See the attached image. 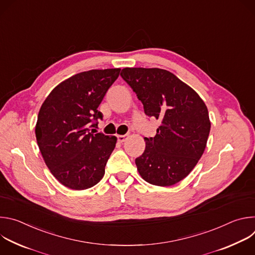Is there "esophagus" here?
I'll use <instances>...</instances> for the list:
<instances>
[{
    "label": "esophagus",
    "mask_w": 255,
    "mask_h": 255,
    "mask_svg": "<svg viewBox=\"0 0 255 255\" xmlns=\"http://www.w3.org/2000/svg\"><path fill=\"white\" fill-rule=\"evenodd\" d=\"M127 136H128V135H117V139H118L119 142L122 143V142H124V141L126 140Z\"/></svg>",
    "instance_id": "1"
}]
</instances>
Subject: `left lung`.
<instances>
[{"label":"left lung","mask_w":255,"mask_h":255,"mask_svg":"<svg viewBox=\"0 0 255 255\" xmlns=\"http://www.w3.org/2000/svg\"><path fill=\"white\" fill-rule=\"evenodd\" d=\"M122 79L142 102L144 112L160 120L154 137H145V150L135 159L147 183L169 187L184 179L204 153L211 122L200 96L170 71L125 67Z\"/></svg>","instance_id":"8db88e82"}]
</instances>
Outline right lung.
Masks as SVG:
<instances>
[{
	"label": "right lung",
	"instance_id": "add662e5",
	"mask_svg": "<svg viewBox=\"0 0 255 255\" xmlns=\"http://www.w3.org/2000/svg\"><path fill=\"white\" fill-rule=\"evenodd\" d=\"M120 68L92 69L56 86L43 102L35 126L42 157L60 184L86 190L103 178L117 137L94 134L103 115L98 107Z\"/></svg>",
	"mask_w": 255,
	"mask_h": 255
}]
</instances>
